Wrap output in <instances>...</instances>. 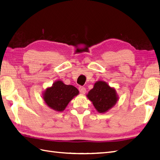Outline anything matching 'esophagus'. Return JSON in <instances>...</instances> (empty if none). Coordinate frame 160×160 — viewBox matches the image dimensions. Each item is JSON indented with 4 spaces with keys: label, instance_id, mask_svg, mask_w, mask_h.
<instances>
[{
    "label": "esophagus",
    "instance_id": "esophagus-1",
    "mask_svg": "<svg viewBox=\"0 0 160 160\" xmlns=\"http://www.w3.org/2000/svg\"><path fill=\"white\" fill-rule=\"evenodd\" d=\"M79 90L80 92L81 93H82V94H84V93L86 92V89H85V88L83 86H80L79 87Z\"/></svg>",
    "mask_w": 160,
    "mask_h": 160
}]
</instances>
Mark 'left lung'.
<instances>
[{
    "mask_svg": "<svg viewBox=\"0 0 160 160\" xmlns=\"http://www.w3.org/2000/svg\"><path fill=\"white\" fill-rule=\"evenodd\" d=\"M87 97L100 113L109 110L118 100L115 89L102 81H97L93 88L88 92Z\"/></svg>",
    "mask_w": 160,
    "mask_h": 160,
    "instance_id": "obj_1",
    "label": "left lung"
}]
</instances>
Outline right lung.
I'll return each mask as SVG.
<instances>
[{
    "instance_id": "obj_1",
    "label": "right lung",
    "mask_w": 160,
    "mask_h": 160,
    "mask_svg": "<svg viewBox=\"0 0 160 160\" xmlns=\"http://www.w3.org/2000/svg\"><path fill=\"white\" fill-rule=\"evenodd\" d=\"M79 94V90L73 85H66L61 81L54 83L43 93L45 102L56 111H62L74 97Z\"/></svg>"
}]
</instances>
